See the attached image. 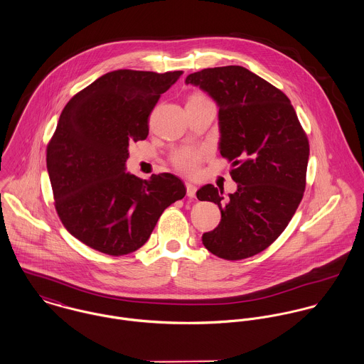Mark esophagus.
I'll return each instance as SVG.
<instances>
[{
	"instance_id": "obj_1",
	"label": "esophagus",
	"mask_w": 364,
	"mask_h": 364,
	"mask_svg": "<svg viewBox=\"0 0 364 364\" xmlns=\"http://www.w3.org/2000/svg\"><path fill=\"white\" fill-rule=\"evenodd\" d=\"M186 188H187V196L193 200L196 198V193H197V187L193 183H186Z\"/></svg>"
}]
</instances>
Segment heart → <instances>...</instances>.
Instances as JSON below:
<instances>
[{
  "label": "heart",
  "mask_w": 364,
  "mask_h": 364,
  "mask_svg": "<svg viewBox=\"0 0 364 364\" xmlns=\"http://www.w3.org/2000/svg\"><path fill=\"white\" fill-rule=\"evenodd\" d=\"M190 99H202L201 95H194ZM205 151L203 149H191V148H184L177 151L173 155V163L177 168L186 171V173H193L197 170L198 163L202 158L205 156Z\"/></svg>",
  "instance_id": "1"
}]
</instances>
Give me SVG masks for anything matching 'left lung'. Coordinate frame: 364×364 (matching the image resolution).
I'll list each match as a JSON object with an SVG mask.
<instances>
[{
	"mask_svg": "<svg viewBox=\"0 0 364 364\" xmlns=\"http://www.w3.org/2000/svg\"><path fill=\"white\" fill-rule=\"evenodd\" d=\"M186 83L198 86L219 107V151L232 162L237 190L206 184L200 201L218 203L222 219L202 244L225 259L252 257L275 242L306 188L309 139L287 96L240 65L206 68Z\"/></svg>",
	"mask_w": 364,
	"mask_h": 364,
	"instance_id": "1",
	"label": "left lung"
}]
</instances>
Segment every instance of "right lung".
Returning a JSON list of instances; mask_svg holds the SVG:
<instances>
[{"instance_id":"obj_1","label":"right lung","mask_w":364,"mask_h":364,"mask_svg":"<svg viewBox=\"0 0 364 364\" xmlns=\"http://www.w3.org/2000/svg\"><path fill=\"white\" fill-rule=\"evenodd\" d=\"M183 71L117 70L77 93L47 146L57 213L80 242L109 255L148 242L163 210L184 198L174 174L141 180L125 171L131 142L146 139L148 117Z\"/></svg>"}]
</instances>
